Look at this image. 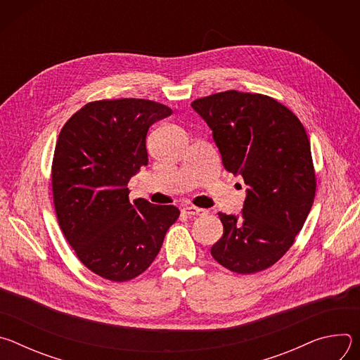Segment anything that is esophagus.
<instances>
[{
	"label": "esophagus",
	"instance_id": "obj_1",
	"mask_svg": "<svg viewBox=\"0 0 360 360\" xmlns=\"http://www.w3.org/2000/svg\"><path fill=\"white\" fill-rule=\"evenodd\" d=\"M184 214L186 215H207V210H202V208H198V207H185L182 210Z\"/></svg>",
	"mask_w": 360,
	"mask_h": 360
}]
</instances>
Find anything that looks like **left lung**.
Returning a JSON list of instances; mask_svg holds the SVG:
<instances>
[{
  "label": "left lung",
  "instance_id": "8db88e82",
  "mask_svg": "<svg viewBox=\"0 0 360 360\" xmlns=\"http://www.w3.org/2000/svg\"><path fill=\"white\" fill-rule=\"evenodd\" d=\"M191 105L212 129L225 169L248 185L239 218L218 214L224 233L211 248L214 259L240 275L265 271L293 245L314 205L316 174L304 127L264 94L231 89Z\"/></svg>",
  "mask_w": 360,
  "mask_h": 360
}]
</instances>
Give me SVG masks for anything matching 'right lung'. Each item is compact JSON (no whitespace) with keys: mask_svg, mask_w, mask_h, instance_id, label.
I'll use <instances>...</instances> for the list:
<instances>
[{"mask_svg":"<svg viewBox=\"0 0 360 360\" xmlns=\"http://www.w3.org/2000/svg\"><path fill=\"white\" fill-rule=\"evenodd\" d=\"M172 114L155 101H92L63 127L51 167L58 225L95 275L127 282L143 274L179 217L174 205L129 202L128 182L148 165L149 127Z\"/></svg>","mask_w":360,"mask_h":360,"instance_id":"right-lung-1","label":"right lung"}]
</instances>
